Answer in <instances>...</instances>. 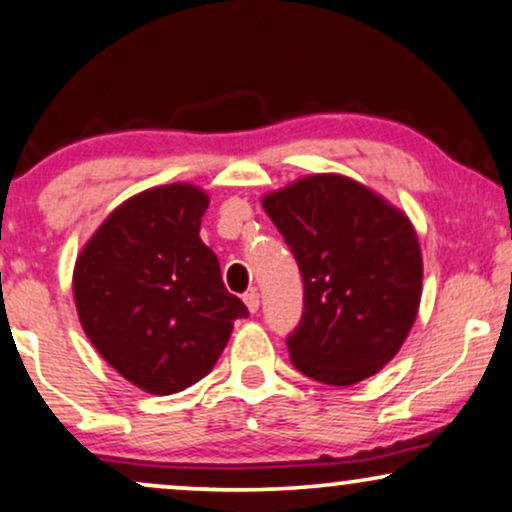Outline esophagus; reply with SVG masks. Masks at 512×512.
I'll return each instance as SVG.
<instances>
[{"label": "esophagus", "instance_id": "obj_1", "mask_svg": "<svg viewBox=\"0 0 512 512\" xmlns=\"http://www.w3.org/2000/svg\"><path fill=\"white\" fill-rule=\"evenodd\" d=\"M244 304H246V308H249V313H256L258 306H261V299H258V292L244 294Z\"/></svg>", "mask_w": 512, "mask_h": 512}]
</instances>
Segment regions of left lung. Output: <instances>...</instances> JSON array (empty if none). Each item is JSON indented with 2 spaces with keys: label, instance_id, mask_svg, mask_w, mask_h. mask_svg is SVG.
I'll use <instances>...</instances> for the list:
<instances>
[{
  "label": "left lung",
  "instance_id": "1",
  "mask_svg": "<svg viewBox=\"0 0 512 512\" xmlns=\"http://www.w3.org/2000/svg\"><path fill=\"white\" fill-rule=\"evenodd\" d=\"M304 277V315L289 334L294 368L349 387L406 342L422 296V251L401 208L339 173L294 180L261 199Z\"/></svg>",
  "mask_w": 512,
  "mask_h": 512
}]
</instances>
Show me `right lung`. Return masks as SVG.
<instances>
[{
    "label": "right lung",
    "instance_id": "1",
    "mask_svg": "<svg viewBox=\"0 0 512 512\" xmlns=\"http://www.w3.org/2000/svg\"><path fill=\"white\" fill-rule=\"evenodd\" d=\"M208 194L189 182L144 189L82 246L73 299L87 339L118 375L166 396L213 370L246 306L201 242Z\"/></svg>",
    "mask_w": 512,
    "mask_h": 512
}]
</instances>
